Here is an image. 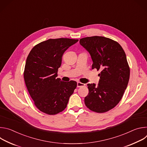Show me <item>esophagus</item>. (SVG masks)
I'll list each match as a JSON object with an SVG mask.
<instances>
[{
	"mask_svg": "<svg viewBox=\"0 0 147 147\" xmlns=\"http://www.w3.org/2000/svg\"><path fill=\"white\" fill-rule=\"evenodd\" d=\"M77 87H81L85 86V84H84L80 82H77Z\"/></svg>",
	"mask_w": 147,
	"mask_h": 147,
	"instance_id": "esophagus-1",
	"label": "esophagus"
}]
</instances>
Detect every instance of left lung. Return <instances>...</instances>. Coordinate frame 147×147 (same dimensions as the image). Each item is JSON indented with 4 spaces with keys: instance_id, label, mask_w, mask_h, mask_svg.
Here are the masks:
<instances>
[{
    "instance_id": "obj_1",
    "label": "left lung",
    "mask_w": 147,
    "mask_h": 147,
    "mask_svg": "<svg viewBox=\"0 0 147 147\" xmlns=\"http://www.w3.org/2000/svg\"><path fill=\"white\" fill-rule=\"evenodd\" d=\"M80 44L90 53L92 69L101 70L98 86L87 84L86 105L95 112H107L117 105L128 85L130 69L126 55L117 42L103 36L84 38Z\"/></svg>"
}]
</instances>
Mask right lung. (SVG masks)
I'll list each match as a JSON object with an SVG mask.
<instances>
[{
	"mask_svg": "<svg viewBox=\"0 0 147 147\" xmlns=\"http://www.w3.org/2000/svg\"><path fill=\"white\" fill-rule=\"evenodd\" d=\"M78 41L69 38L49 39L35 45L26 63L24 78L36 108L48 115L62 112L77 87L74 81L63 82L57 77L64 52Z\"/></svg>",
	"mask_w": 147,
	"mask_h": 147,
	"instance_id": "right-lung-1",
	"label": "right lung"
}]
</instances>
